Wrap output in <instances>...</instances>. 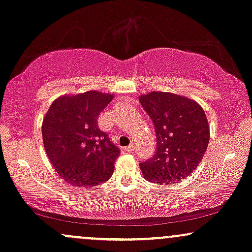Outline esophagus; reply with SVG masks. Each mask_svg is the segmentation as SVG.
I'll return each instance as SVG.
<instances>
[{
	"label": "esophagus",
	"mask_w": 252,
	"mask_h": 252,
	"mask_svg": "<svg viewBox=\"0 0 252 252\" xmlns=\"http://www.w3.org/2000/svg\"><path fill=\"white\" fill-rule=\"evenodd\" d=\"M134 147H135V146L132 145V143H130V145H129L128 147H126L124 149H126V152H132V151H134Z\"/></svg>",
	"instance_id": "1"
}]
</instances>
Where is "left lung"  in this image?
Masks as SVG:
<instances>
[{"instance_id": "8db88e82", "label": "left lung", "mask_w": 252, "mask_h": 252, "mask_svg": "<svg viewBox=\"0 0 252 252\" xmlns=\"http://www.w3.org/2000/svg\"><path fill=\"white\" fill-rule=\"evenodd\" d=\"M140 103L154 124L156 154L140 162L147 181L176 183L195 171L206 153L209 126L206 113L185 96L152 92L140 96Z\"/></svg>"}]
</instances>
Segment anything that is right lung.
Masks as SVG:
<instances>
[{
    "instance_id": "obj_1",
    "label": "right lung",
    "mask_w": 252,
    "mask_h": 252,
    "mask_svg": "<svg viewBox=\"0 0 252 252\" xmlns=\"http://www.w3.org/2000/svg\"><path fill=\"white\" fill-rule=\"evenodd\" d=\"M112 94L88 91L56 99L43 121L44 147L59 176L76 188H94L112 176L121 151L98 126Z\"/></svg>"
}]
</instances>
